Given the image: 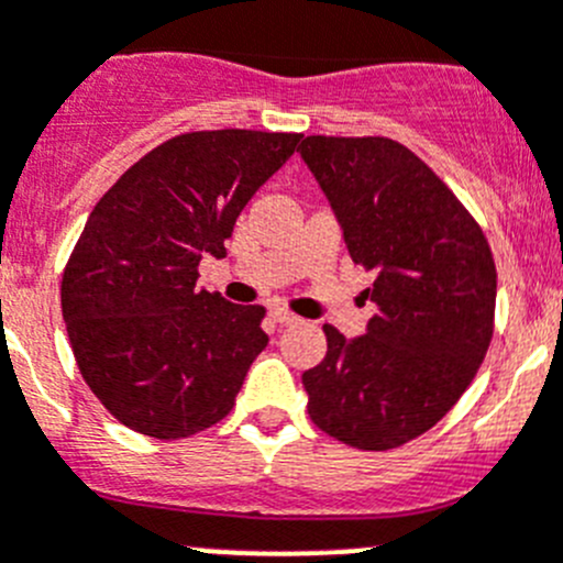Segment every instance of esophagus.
Masks as SVG:
<instances>
[{
    "label": "esophagus",
    "instance_id": "esophagus-1",
    "mask_svg": "<svg viewBox=\"0 0 563 563\" xmlns=\"http://www.w3.org/2000/svg\"><path fill=\"white\" fill-rule=\"evenodd\" d=\"M269 316H272V321L280 323V327H291V323H299L297 316L288 313V310H283V308H275Z\"/></svg>",
    "mask_w": 563,
    "mask_h": 563
}]
</instances>
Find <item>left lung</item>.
Segmentation results:
<instances>
[{
	"label": "left lung",
	"instance_id": "left-lung-1",
	"mask_svg": "<svg viewBox=\"0 0 563 563\" xmlns=\"http://www.w3.org/2000/svg\"><path fill=\"white\" fill-rule=\"evenodd\" d=\"M351 258L376 280L362 338L323 323L327 356L302 373L316 428L365 452L428 433L474 382L496 318V261L474 214L424 161L384 135H308Z\"/></svg>",
	"mask_w": 563,
	"mask_h": 563
}]
</instances>
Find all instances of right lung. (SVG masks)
Here are the masks:
<instances>
[{
    "label": "right lung",
    "mask_w": 563,
    "mask_h": 563,
    "mask_svg": "<svg viewBox=\"0 0 563 563\" xmlns=\"http://www.w3.org/2000/svg\"><path fill=\"white\" fill-rule=\"evenodd\" d=\"M299 139L174 135L95 203L62 275V316L84 382L124 428L174 441L231 413L269 343L266 310L196 288L198 261L223 258L245 203Z\"/></svg>",
    "instance_id": "right-lung-1"
}]
</instances>
